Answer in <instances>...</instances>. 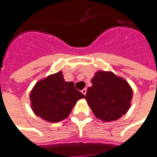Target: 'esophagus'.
<instances>
[{"instance_id":"34e87169","label":"esophagus","mask_w":157,"mask_h":157,"mask_svg":"<svg viewBox=\"0 0 157 157\" xmlns=\"http://www.w3.org/2000/svg\"><path fill=\"white\" fill-rule=\"evenodd\" d=\"M82 93H83V94L85 95V94H86V93H87V89H86V88H84V90H82Z\"/></svg>"}]
</instances>
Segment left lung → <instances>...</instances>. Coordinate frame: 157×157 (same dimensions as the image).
Instances as JSON below:
<instances>
[{
  "instance_id": "left-lung-1",
  "label": "left lung",
  "mask_w": 157,
  "mask_h": 157,
  "mask_svg": "<svg viewBox=\"0 0 157 157\" xmlns=\"http://www.w3.org/2000/svg\"><path fill=\"white\" fill-rule=\"evenodd\" d=\"M85 99L95 117L104 122L119 119L131 105L133 90L112 72L98 71L91 79Z\"/></svg>"
}]
</instances>
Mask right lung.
Segmentation results:
<instances>
[{
	"label": "right lung",
	"mask_w": 157,
	"mask_h": 157,
	"mask_svg": "<svg viewBox=\"0 0 157 157\" xmlns=\"http://www.w3.org/2000/svg\"><path fill=\"white\" fill-rule=\"evenodd\" d=\"M31 108L35 115L50 123L67 118L76 102L84 98L73 82H66L62 72L38 81L30 92Z\"/></svg>",
	"instance_id": "obj_1"
}]
</instances>
